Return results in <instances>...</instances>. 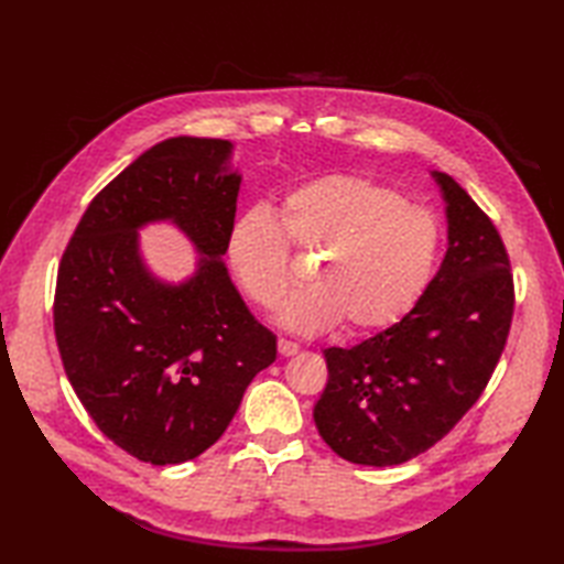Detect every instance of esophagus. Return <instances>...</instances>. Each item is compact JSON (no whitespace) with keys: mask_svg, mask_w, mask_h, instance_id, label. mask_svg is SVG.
<instances>
[{"mask_svg":"<svg viewBox=\"0 0 564 564\" xmlns=\"http://www.w3.org/2000/svg\"><path fill=\"white\" fill-rule=\"evenodd\" d=\"M297 351H301V346H297L295 341L279 339V354H281V356H295Z\"/></svg>","mask_w":564,"mask_h":564,"instance_id":"1","label":"esophagus"}]
</instances>
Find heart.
Listing matches in <instances>:
<instances>
[{"label": "heart", "mask_w": 564, "mask_h": 564, "mask_svg": "<svg viewBox=\"0 0 564 564\" xmlns=\"http://www.w3.org/2000/svg\"><path fill=\"white\" fill-rule=\"evenodd\" d=\"M291 245L319 259L310 285L281 303L275 322L303 337L346 319L370 332L398 322L424 293L436 267L438 225L382 184L327 174L285 194L281 223L267 206L239 213L225 254L235 279L261 307H273L293 281Z\"/></svg>", "instance_id": "b5f03b06"}]
</instances>
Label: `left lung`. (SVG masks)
<instances>
[{
	"mask_svg": "<svg viewBox=\"0 0 564 564\" xmlns=\"http://www.w3.org/2000/svg\"><path fill=\"white\" fill-rule=\"evenodd\" d=\"M448 249L414 307L351 349H325L313 410L327 446L358 465H400L434 446L480 398L513 315L509 257L492 220L448 174Z\"/></svg>",
	"mask_w": 564,
	"mask_h": 564,
	"instance_id": "obj_1",
	"label": "left lung"
}]
</instances>
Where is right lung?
Instances as JSON below:
<instances>
[{
  "label": "right lung",
  "instance_id": "1",
  "mask_svg": "<svg viewBox=\"0 0 564 564\" xmlns=\"http://www.w3.org/2000/svg\"><path fill=\"white\" fill-rule=\"evenodd\" d=\"M218 138L162 140L89 203L59 261L55 339L84 410L142 463L176 465L223 436L275 337L225 267L242 174ZM170 221L199 254L188 280H160L139 230Z\"/></svg>",
  "mask_w": 564,
  "mask_h": 564
}]
</instances>
